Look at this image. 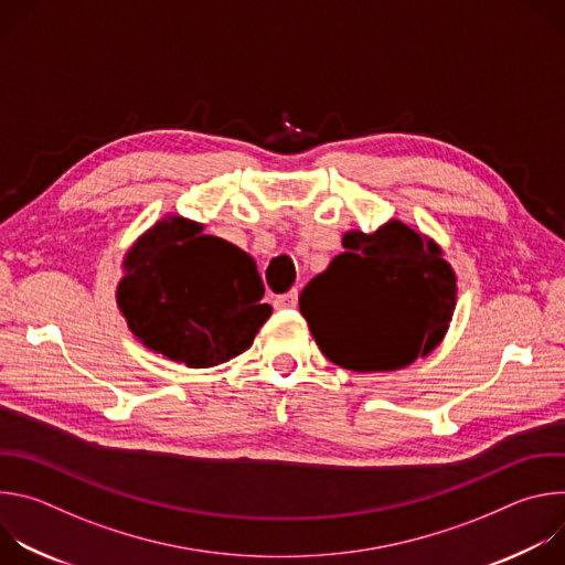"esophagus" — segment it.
Here are the masks:
<instances>
[{"label": "esophagus", "mask_w": 565, "mask_h": 565, "mask_svg": "<svg viewBox=\"0 0 565 565\" xmlns=\"http://www.w3.org/2000/svg\"><path fill=\"white\" fill-rule=\"evenodd\" d=\"M295 306H297V290H288L275 299V308H279V310L295 308Z\"/></svg>", "instance_id": "34e87169"}]
</instances>
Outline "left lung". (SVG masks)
<instances>
[{
  "label": "left lung",
  "mask_w": 565,
  "mask_h": 565,
  "mask_svg": "<svg viewBox=\"0 0 565 565\" xmlns=\"http://www.w3.org/2000/svg\"><path fill=\"white\" fill-rule=\"evenodd\" d=\"M342 244L347 253L299 297L319 351L351 371H393L431 353L456 308L440 248L402 221L349 232Z\"/></svg>",
  "instance_id": "1"
}]
</instances>
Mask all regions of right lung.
I'll use <instances>...</instances> for the list:
<instances>
[{"mask_svg":"<svg viewBox=\"0 0 565 565\" xmlns=\"http://www.w3.org/2000/svg\"><path fill=\"white\" fill-rule=\"evenodd\" d=\"M203 225L158 221L125 257L118 306L151 351L194 369L223 364L250 349L270 317L255 262Z\"/></svg>","mask_w":565,"mask_h":565,"instance_id":"right-lung-1","label":"right lung"}]
</instances>
